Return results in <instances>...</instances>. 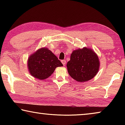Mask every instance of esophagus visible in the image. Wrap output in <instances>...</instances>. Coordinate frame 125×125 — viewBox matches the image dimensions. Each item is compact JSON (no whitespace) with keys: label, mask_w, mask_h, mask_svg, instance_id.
I'll use <instances>...</instances> for the list:
<instances>
[{"label":"esophagus","mask_w":125,"mask_h":125,"mask_svg":"<svg viewBox=\"0 0 125 125\" xmlns=\"http://www.w3.org/2000/svg\"><path fill=\"white\" fill-rule=\"evenodd\" d=\"M61 62H62V63L63 65H65V63H66V61H65V60H62V61H61Z\"/></svg>","instance_id":"obj_1"}]
</instances>
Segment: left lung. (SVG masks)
<instances>
[{"label": "left lung", "mask_w": 125, "mask_h": 125, "mask_svg": "<svg viewBox=\"0 0 125 125\" xmlns=\"http://www.w3.org/2000/svg\"><path fill=\"white\" fill-rule=\"evenodd\" d=\"M100 67L99 58L94 51L84 47L73 51L67 64L69 75L77 82H84L94 78Z\"/></svg>", "instance_id": "8db88e82"}]
</instances>
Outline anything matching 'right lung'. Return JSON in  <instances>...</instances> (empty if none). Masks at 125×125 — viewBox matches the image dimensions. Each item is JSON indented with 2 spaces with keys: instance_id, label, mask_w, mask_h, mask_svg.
Wrapping results in <instances>:
<instances>
[{
  "instance_id": "1",
  "label": "right lung",
  "mask_w": 125,
  "mask_h": 125,
  "mask_svg": "<svg viewBox=\"0 0 125 125\" xmlns=\"http://www.w3.org/2000/svg\"><path fill=\"white\" fill-rule=\"evenodd\" d=\"M63 64L58 58L47 48H41L30 56L27 67L30 74L40 80L48 78L56 68Z\"/></svg>"
}]
</instances>
